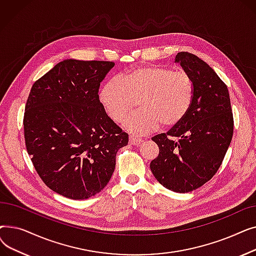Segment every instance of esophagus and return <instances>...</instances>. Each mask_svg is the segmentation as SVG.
Instances as JSON below:
<instances>
[{"label": "esophagus", "mask_w": 256, "mask_h": 256, "mask_svg": "<svg viewBox=\"0 0 256 256\" xmlns=\"http://www.w3.org/2000/svg\"><path fill=\"white\" fill-rule=\"evenodd\" d=\"M142 142H143V140L140 139V138H136V137L130 136V145H136V146H138V145H140Z\"/></svg>", "instance_id": "34e87169"}]
</instances>
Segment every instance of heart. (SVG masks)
Masks as SVG:
<instances>
[{"label": "heart", "mask_w": 256, "mask_h": 256, "mask_svg": "<svg viewBox=\"0 0 256 256\" xmlns=\"http://www.w3.org/2000/svg\"><path fill=\"white\" fill-rule=\"evenodd\" d=\"M139 111L124 121L126 130L145 135L156 130L160 124H178L189 112L194 98V83L184 72L169 67L142 66L104 84L100 102L115 122L122 120L139 100Z\"/></svg>", "instance_id": "obj_1"}]
</instances>
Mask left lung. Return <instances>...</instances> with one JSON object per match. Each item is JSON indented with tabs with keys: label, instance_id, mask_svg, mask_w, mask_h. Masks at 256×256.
Segmentation results:
<instances>
[{
	"label": "left lung",
	"instance_id": "8db88e82",
	"mask_svg": "<svg viewBox=\"0 0 256 256\" xmlns=\"http://www.w3.org/2000/svg\"><path fill=\"white\" fill-rule=\"evenodd\" d=\"M176 63L191 76L194 98L178 124L152 138L160 152L150 169L168 190L188 193L218 171L232 139L234 117L227 86L208 63L188 52H178Z\"/></svg>",
	"mask_w": 256,
	"mask_h": 256
}]
</instances>
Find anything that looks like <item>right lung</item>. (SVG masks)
Returning a JSON list of instances; mask_svg holds the SVG:
<instances>
[{
  "label": "right lung",
  "mask_w": 256,
  "mask_h": 256,
  "mask_svg": "<svg viewBox=\"0 0 256 256\" xmlns=\"http://www.w3.org/2000/svg\"><path fill=\"white\" fill-rule=\"evenodd\" d=\"M115 63L66 59L31 88L24 116L28 154L50 190L87 199L111 180L128 135L108 116L98 89Z\"/></svg>",
  "instance_id": "right-lung-1"
}]
</instances>
